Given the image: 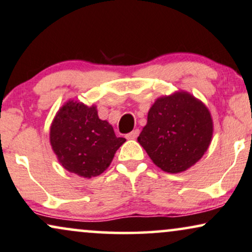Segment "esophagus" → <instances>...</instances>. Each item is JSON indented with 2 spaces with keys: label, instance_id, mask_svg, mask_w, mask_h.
Masks as SVG:
<instances>
[{
  "label": "esophagus",
  "instance_id": "obj_1",
  "mask_svg": "<svg viewBox=\"0 0 252 252\" xmlns=\"http://www.w3.org/2000/svg\"><path fill=\"white\" fill-rule=\"evenodd\" d=\"M138 135H139V130L135 129V130H132V131L130 133H128V135H126V138H128V139H136L137 137H138Z\"/></svg>",
  "mask_w": 252,
  "mask_h": 252
}]
</instances>
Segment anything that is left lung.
Segmentation results:
<instances>
[{"instance_id":"obj_1","label":"left lung","mask_w":252,"mask_h":252,"mask_svg":"<svg viewBox=\"0 0 252 252\" xmlns=\"http://www.w3.org/2000/svg\"><path fill=\"white\" fill-rule=\"evenodd\" d=\"M212 135L213 121L208 109L184 92L156 101L138 142L159 168L179 173L202 157Z\"/></svg>"}]
</instances>
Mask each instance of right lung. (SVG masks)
I'll use <instances>...</instances> for the list:
<instances>
[{
	"label": "right lung",
	"mask_w": 252,
	"mask_h": 252,
	"mask_svg": "<svg viewBox=\"0 0 252 252\" xmlns=\"http://www.w3.org/2000/svg\"><path fill=\"white\" fill-rule=\"evenodd\" d=\"M50 142L66 170L92 178L109 166L126 138L116 137L113 126L98 119L95 107L69 101L51 126Z\"/></svg>",
	"instance_id": "obj_1"
}]
</instances>
